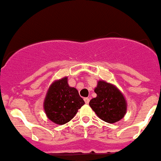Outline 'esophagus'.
I'll return each instance as SVG.
<instances>
[{"label":"esophagus","instance_id":"34e87169","mask_svg":"<svg viewBox=\"0 0 161 161\" xmlns=\"http://www.w3.org/2000/svg\"><path fill=\"white\" fill-rule=\"evenodd\" d=\"M84 102H85L86 104H88L89 102H90V98H84Z\"/></svg>","mask_w":161,"mask_h":161}]
</instances>
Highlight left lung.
<instances>
[{"instance_id":"8db88e82","label":"left lung","mask_w":161,"mask_h":161,"mask_svg":"<svg viewBox=\"0 0 161 161\" xmlns=\"http://www.w3.org/2000/svg\"><path fill=\"white\" fill-rule=\"evenodd\" d=\"M95 92L97 97L91 100L89 106L100 119L113 124L123 118L126 114V101L115 86L99 80Z\"/></svg>"}]
</instances>
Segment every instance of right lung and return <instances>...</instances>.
<instances>
[{
	"mask_svg": "<svg viewBox=\"0 0 161 161\" xmlns=\"http://www.w3.org/2000/svg\"><path fill=\"white\" fill-rule=\"evenodd\" d=\"M84 105L78 91L69 87L67 77L56 80L49 87L45 97L44 107L49 120L57 125H64L74 118Z\"/></svg>",
	"mask_w": 161,
	"mask_h": 161,
	"instance_id": "1",
	"label": "right lung"
}]
</instances>
